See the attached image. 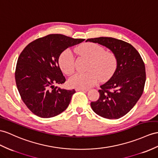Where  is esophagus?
Masks as SVG:
<instances>
[{
    "label": "esophagus",
    "mask_w": 158,
    "mask_h": 158,
    "mask_svg": "<svg viewBox=\"0 0 158 158\" xmlns=\"http://www.w3.org/2000/svg\"><path fill=\"white\" fill-rule=\"evenodd\" d=\"M76 91H82L84 92H86L88 91V89H84V88H76Z\"/></svg>",
    "instance_id": "esophagus-1"
}]
</instances>
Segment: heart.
<instances>
[{
	"mask_svg": "<svg viewBox=\"0 0 158 158\" xmlns=\"http://www.w3.org/2000/svg\"><path fill=\"white\" fill-rule=\"evenodd\" d=\"M78 55L90 60L87 73H78L69 80L70 86L76 88H90L100 80L106 81L113 76L117 67L116 56L113 52L105 51L101 45L95 43H84L75 49ZM59 66L64 74L71 75L75 70V61L70 50L61 53L58 60Z\"/></svg>",
	"mask_w": 158,
	"mask_h": 158,
	"instance_id": "heart-1",
	"label": "heart"
}]
</instances>
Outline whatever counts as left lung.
Wrapping results in <instances>:
<instances>
[{"instance_id": "1", "label": "left lung", "mask_w": 158, "mask_h": 158, "mask_svg": "<svg viewBox=\"0 0 158 158\" xmlns=\"http://www.w3.org/2000/svg\"><path fill=\"white\" fill-rule=\"evenodd\" d=\"M109 48L116 56L117 67L108 82L101 86L100 97L90 106L95 113L109 119L123 117L133 109L143 94L145 68L140 54L133 45L113 37L88 39Z\"/></svg>"}]
</instances>
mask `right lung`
<instances>
[{"mask_svg":"<svg viewBox=\"0 0 158 158\" xmlns=\"http://www.w3.org/2000/svg\"><path fill=\"white\" fill-rule=\"evenodd\" d=\"M84 40L50 34L32 41L23 50L17 60L15 81L23 101L33 114L50 118L67 109L76 91L54 86L66 81L59 57L68 48Z\"/></svg>","mask_w":158,"mask_h":158,"instance_id":"right-lung-1","label":"right lung"}]
</instances>
